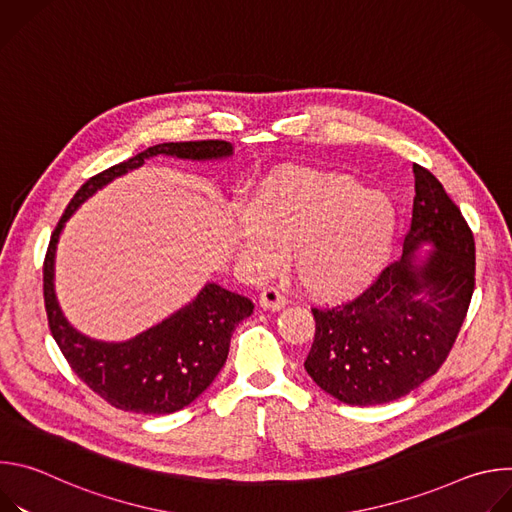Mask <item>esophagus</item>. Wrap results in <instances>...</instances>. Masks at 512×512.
Listing matches in <instances>:
<instances>
[{"mask_svg": "<svg viewBox=\"0 0 512 512\" xmlns=\"http://www.w3.org/2000/svg\"><path fill=\"white\" fill-rule=\"evenodd\" d=\"M259 306L263 310H281L285 306V298L279 294V291L275 287H265L261 294H259Z\"/></svg>", "mask_w": 512, "mask_h": 512, "instance_id": "obj_1", "label": "esophagus"}]
</instances>
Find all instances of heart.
Returning a JSON list of instances; mask_svg holds the SVG:
<instances>
[{"mask_svg": "<svg viewBox=\"0 0 512 512\" xmlns=\"http://www.w3.org/2000/svg\"><path fill=\"white\" fill-rule=\"evenodd\" d=\"M397 233L389 196L342 174L281 172L263 180L239 218L237 251L269 271L291 247V271L306 294L336 302L356 296L387 265Z\"/></svg>", "mask_w": 512, "mask_h": 512, "instance_id": "1", "label": "heart"}]
</instances>
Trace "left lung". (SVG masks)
<instances>
[{
	"label": "left lung",
	"mask_w": 512,
	"mask_h": 512,
	"mask_svg": "<svg viewBox=\"0 0 512 512\" xmlns=\"http://www.w3.org/2000/svg\"><path fill=\"white\" fill-rule=\"evenodd\" d=\"M415 198L403 257L350 302L312 308L316 334L304 367L334 399L383 405L405 397L446 362L474 294V235L427 168L413 164ZM436 249L423 264L412 253Z\"/></svg>",
	"instance_id": "8db88e82"
}]
</instances>
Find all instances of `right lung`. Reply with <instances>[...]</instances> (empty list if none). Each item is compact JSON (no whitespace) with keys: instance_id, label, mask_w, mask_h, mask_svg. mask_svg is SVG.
Masks as SVG:
<instances>
[{"instance_id":"obj_1","label":"right lung","mask_w":512,"mask_h":512,"mask_svg":"<svg viewBox=\"0 0 512 512\" xmlns=\"http://www.w3.org/2000/svg\"><path fill=\"white\" fill-rule=\"evenodd\" d=\"M158 154L212 160L231 156L233 145L221 139L158 143L89 178L72 196L58 221L42 269L48 326L70 369L109 405L141 415L174 413L202 395L223 369L233 330L253 314V302L249 298L208 283L192 304L127 342L109 344L91 340L64 320L52 283L54 251L64 223L99 188Z\"/></svg>"}]
</instances>
